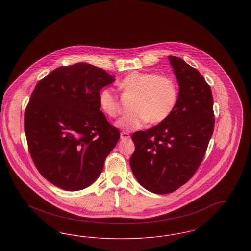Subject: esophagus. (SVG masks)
<instances>
[{"label": "esophagus", "mask_w": 251, "mask_h": 251, "mask_svg": "<svg viewBox=\"0 0 251 251\" xmlns=\"http://www.w3.org/2000/svg\"><path fill=\"white\" fill-rule=\"evenodd\" d=\"M120 138H121L122 140H128V139L131 138V136H130V134H129L128 132L123 131V132L120 133Z\"/></svg>", "instance_id": "esophagus-1"}]
</instances>
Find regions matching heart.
<instances>
[{
    "instance_id": "heart-1",
    "label": "heart",
    "mask_w": 251,
    "mask_h": 251,
    "mask_svg": "<svg viewBox=\"0 0 251 251\" xmlns=\"http://www.w3.org/2000/svg\"><path fill=\"white\" fill-rule=\"evenodd\" d=\"M120 89L134 96L130 114L116 122L123 131L142 128L149 121L158 124L167 120L173 112L178 100V87L169 77L153 72H132L119 83ZM100 107L110 118L120 114L118 97L112 88H103L99 95Z\"/></svg>"
}]
</instances>
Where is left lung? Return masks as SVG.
Here are the masks:
<instances>
[{
  "label": "left lung",
  "instance_id": "1",
  "mask_svg": "<svg viewBox=\"0 0 251 251\" xmlns=\"http://www.w3.org/2000/svg\"><path fill=\"white\" fill-rule=\"evenodd\" d=\"M168 60L179 84L176 106L155 127L131 135V171L145 189L155 194L174 192L191 179L215 127L210 85L184 60L171 55Z\"/></svg>",
  "mask_w": 251,
  "mask_h": 251
}]
</instances>
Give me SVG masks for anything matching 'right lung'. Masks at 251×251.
Returning <instances> with one entry per match:
<instances>
[{
	"instance_id": "obj_1",
	"label": "right lung",
	"mask_w": 251,
	"mask_h": 251,
	"mask_svg": "<svg viewBox=\"0 0 251 251\" xmlns=\"http://www.w3.org/2000/svg\"><path fill=\"white\" fill-rule=\"evenodd\" d=\"M115 77L87 63L55 69L39 81L24 114L29 151L53 185L78 191L100 175L120 131L100 111L99 95Z\"/></svg>"
}]
</instances>
